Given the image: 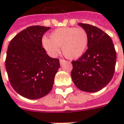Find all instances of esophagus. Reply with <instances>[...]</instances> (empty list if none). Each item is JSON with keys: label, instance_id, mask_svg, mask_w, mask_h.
Segmentation results:
<instances>
[{"label": "esophagus", "instance_id": "obj_1", "mask_svg": "<svg viewBox=\"0 0 124 124\" xmlns=\"http://www.w3.org/2000/svg\"><path fill=\"white\" fill-rule=\"evenodd\" d=\"M65 62V60L63 59H60V64L61 65H62L63 63Z\"/></svg>", "mask_w": 124, "mask_h": 124}]
</instances>
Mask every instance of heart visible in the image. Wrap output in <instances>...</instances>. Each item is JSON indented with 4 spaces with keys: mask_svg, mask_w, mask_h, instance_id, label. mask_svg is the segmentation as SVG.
I'll list each match as a JSON object with an SVG mask.
<instances>
[{
    "mask_svg": "<svg viewBox=\"0 0 124 124\" xmlns=\"http://www.w3.org/2000/svg\"><path fill=\"white\" fill-rule=\"evenodd\" d=\"M50 39L43 38L42 47L51 57H56L60 47L65 56L69 59H77L85 52L89 36L82 28L73 27H60L50 34Z\"/></svg>",
    "mask_w": 124,
    "mask_h": 124,
    "instance_id": "obj_1",
    "label": "heart"
}]
</instances>
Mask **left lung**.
Listing matches in <instances>:
<instances>
[{"instance_id": "obj_1", "label": "left lung", "mask_w": 124, "mask_h": 124, "mask_svg": "<svg viewBox=\"0 0 124 124\" xmlns=\"http://www.w3.org/2000/svg\"><path fill=\"white\" fill-rule=\"evenodd\" d=\"M89 36L88 50L79 59L72 61V79L79 90L95 93L113 77L117 54L112 39L97 27L79 23Z\"/></svg>"}]
</instances>
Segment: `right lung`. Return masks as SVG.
<instances>
[{
	"instance_id": "add662e5",
	"label": "right lung",
	"mask_w": 124,
	"mask_h": 124,
	"mask_svg": "<svg viewBox=\"0 0 124 124\" xmlns=\"http://www.w3.org/2000/svg\"><path fill=\"white\" fill-rule=\"evenodd\" d=\"M50 27H27L8 45L5 67L10 84L24 97L37 99L53 87L59 59L50 57L42 47V37Z\"/></svg>"
}]
</instances>
